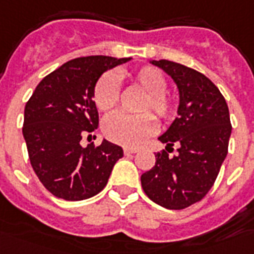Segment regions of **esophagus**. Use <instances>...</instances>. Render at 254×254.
<instances>
[{"label": "esophagus", "mask_w": 254, "mask_h": 254, "mask_svg": "<svg viewBox=\"0 0 254 254\" xmlns=\"http://www.w3.org/2000/svg\"><path fill=\"white\" fill-rule=\"evenodd\" d=\"M136 153V149H128V147H125V154L129 155V154H134Z\"/></svg>", "instance_id": "34e87169"}]
</instances>
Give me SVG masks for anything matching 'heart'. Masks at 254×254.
I'll return each instance as SVG.
<instances>
[{"instance_id":"b5f03b06","label":"heart","mask_w":254,"mask_h":254,"mask_svg":"<svg viewBox=\"0 0 254 254\" xmlns=\"http://www.w3.org/2000/svg\"><path fill=\"white\" fill-rule=\"evenodd\" d=\"M118 79L128 81L129 84L143 92L140 97L138 111L139 115L114 114L103 123L105 138L115 143L127 147H136L154 132L157 120L168 123L175 118L177 111V100L166 90V79L154 67L145 66L135 71L119 70ZM120 99L119 86L111 74L101 75L93 88L94 107L101 112L114 109ZM153 113L154 117L151 115Z\"/></svg>"}]
</instances>
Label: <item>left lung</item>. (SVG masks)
I'll use <instances>...</instances> for the list:
<instances>
[{
    "instance_id": "obj_1",
    "label": "left lung",
    "mask_w": 254,
    "mask_h": 254,
    "mask_svg": "<svg viewBox=\"0 0 254 254\" xmlns=\"http://www.w3.org/2000/svg\"><path fill=\"white\" fill-rule=\"evenodd\" d=\"M151 64L165 70L180 92L179 116L158 138L168 151L173 144L179 149L173 157L165 150L157 153L155 165L140 176V183L154 203L183 210L200 201L218 177L231 134L229 107L204 74L166 59Z\"/></svg>"
}]
</instances>
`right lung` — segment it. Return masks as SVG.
Returning a JSON list of instances; mask_svg holds the SVG:
<instances>
[{
	"label": "right lung",
	"instance_id": "obj_1",
	"mask_svg": "<svg viewBox=\"0 0 254 254\" xmlns=\"http://www.w3.org/2000/svg\"><path fill=\"white\" fill-rule=\"evenodd\" d=\"M129 58L105 55L68 61L46 75L24 109L29 161L44 188L64 200H84L104 190L123 149L108 140L81 146L99 126L93 88L100 75Z\"/></svg>",
	"mask_w": 254,
	"mask_h": 254
}]
</instances>
